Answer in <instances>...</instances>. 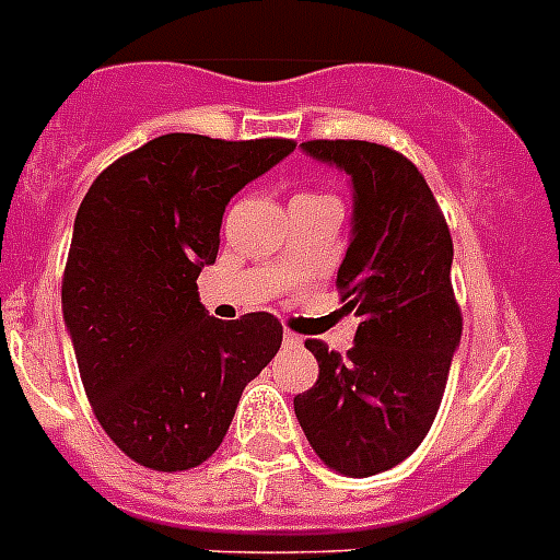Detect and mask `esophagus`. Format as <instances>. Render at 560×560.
Returning a JSON list of instances; mask_svg holds the SVG:
<instances>
[{"instance_id": "obj_1", "label": "esophagus", "mask_w": 560, "mask_h": 560, "mask_svg": "<svg viewBox=\"0 0 560 560\" xmlns=\"http://www.w3.org/2000/svg\"><path fill=\"white\" fill-rule=\"evenodd\" d=\"M281 339H284V345H288V348H295V345H302V336L293 334V330H284V336H281Z\"/></svg>"}]
</instances>
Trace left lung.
<instances>
[{
  "instance_id": "left-lung-1",
  "label": "left lung",
  "mask_w": 560,
  "mask_h": 560,
  "mask_svg": "<svg viewBox=\"0 0 560 560\" xmlns=\"http://www.w3.org/2000/svg\"><path fill=\"white\" fill-rule=\"evenodd\" d=\"M316 161L351 175L353 233L336 288L359 327L348 357L307 339L319 380L293 399L327 469L371 477L425 440L443 402L463 316L452 290V233L408 158L368 140H307Z\"/></svg>"
}]
</instances>
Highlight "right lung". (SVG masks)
I'll return each mask as SVG.
<instances>
[{"mask_svg":"<svg viewBox=\"0 0 560 560\" xmlns=\"http://www.w3.org/2000/svg\"><path fill=\"white\" fill-rule=\"evenodd\" d=\"M293 149L161 135L100 172L77 209L62 316L94 417L147 469L212 457L241 390L279 353L272 313L212 319L198 276L215 265L230 198Z\"/></svg>","mask_w":560,"mask_h":560,"instance_id":"obj_1","label":"right lung"}]
</instances>
